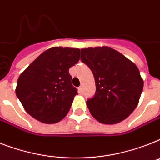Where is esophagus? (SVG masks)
I'll return each mask as SVG.
<instances>
[{"label": "esophagus", "mask_w": 160, "mask_h": 160, "mask_svg": "<svg viewBox=\"0 0 160 160\" xmlns=\"http://www.w3.org/2000/svg\"><path fill=\"white\" fill-rule=\"evenodd\" d=\"M83 89H84V87H83V85H80V86L79 87V90H80V92H82L83 91Z\"/></svg>", "instance_id": "obj_1"}]
</instances>
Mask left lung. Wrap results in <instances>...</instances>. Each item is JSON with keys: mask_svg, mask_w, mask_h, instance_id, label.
Listing matches in <instances>:
<instances>
[{"mask_svg": "<svg viewBox=\"0 0 160 160\" xmlns=\"http://www.w3.org/2000/svg\"><path fill=\"white\" fill-rule=\"evenodd\" d=\"M80 51V60L91 70L95 80V94L86 102L90 113L103 124L120 122L134 111L143 90L139 69L108 47Z\"/></svg>", "mask_w": 160, "mask_h": 160, "instance_id": "1", "label": "left lung"}]
</instances>
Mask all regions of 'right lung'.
<instances>
[{"label": "right lung", "mask_w": 160, "mask_h": 160, "mask_svg": "<svg viewBox=\"0 0 160 160\" xmlns=\"http://www.w3.org/2000/svg\"><path fill=\"white\" fill-rule=\"evenodd\" d=\"M80 52L78 48H52L20 74L15 93L30 116L48 124L67 116L78 93L69 69L79 62Z\"/></svg>", "instance_id": "right-lung-1"}]
</instances>
